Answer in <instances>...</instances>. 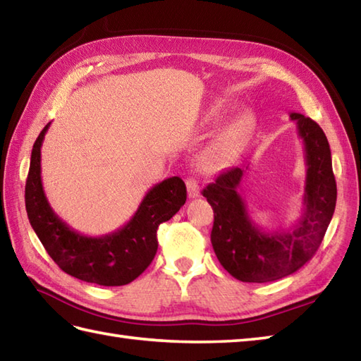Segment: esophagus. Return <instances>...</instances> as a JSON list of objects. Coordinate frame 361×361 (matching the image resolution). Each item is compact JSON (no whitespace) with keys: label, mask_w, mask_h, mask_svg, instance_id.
I'll return each instance as SVG.
<instances>
[{"label":"esophagus","mask_w":361,"mask_h":361,"mask_svg":"<svg viewBox=\"0 0 361 361\" xmlns=\"http://www.w3.org/2000/svg\"><path fill=\"white\" fill-rule=\"evenodd\" d=\"M186 186H188L189 198H197L198 195H200V186H198V183L194 178H188Z\"/></svg>","instance_id":"34e87169"}]
</instances>
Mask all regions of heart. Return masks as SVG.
<instances>
[{
    "instance_id": "obj_1",
    "label": "heart",
    "mask_w": 361,
    "mask_h": 361,
    "mask_svg": "<svg viewBox=\"0 0 361 361\" xmlns=\"http://www.w3.org/2000/svg\"><path fill=\"white\" fill-rule=\"evenodd\" d=\"M226 114V106L221 102L214 104L208 111V121L216 122L221 119ZM250 130V119L248 116L235 118L229 122L228 126L221 128V132L216 136L206 150L203 152L200 164L204 172H217L225 166L229 157L233 155L234 150L239 147L240 142L245 140Z\"/></svg>"
}]
</instances>
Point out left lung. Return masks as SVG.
Wrapping results in <instances>:
<instances>
[{"label":"left lung","mask_w":361,"mask_h":361,"mask_svg":"<svg viewBox=\"0 0 361 361\" xmlns=\"http://www.w3.org/2000/svg\"><path fill=\"white\" fill-rule=\"evenodd\" d=\"M290 119L296 122L307 166L301 217L293 226L265 231L256 225L239 192L243 167L228 169L203 189L214 209L212 248L225 270L242 282H271L299 270L319 248L334 216L336 183L327 137L301 113H290Z\"/></svg>","instance_id":"1"}]
</instances>
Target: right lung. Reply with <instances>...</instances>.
<instances>
[{"instance_id":"add662e5","label":"right lung","mask_w":361,"mask_h":361,"mask_svg":"<svg viewBox=\"0 0 361 361\" xmlns=\"http://www.w3.org/2000/svg\"><path fill=\"white\" fill-rule=\"evenodd\" d=\"M49 124L34 142L25 200L29 224L44 250L62 270L80 281L104 287L126 286L150 265L157 255V229L186 203L180 176L149 189L133 217L114 233L101 237L80 234L60 219L46 198L42 183V144Z\"/></svg>"}]
</instances>
